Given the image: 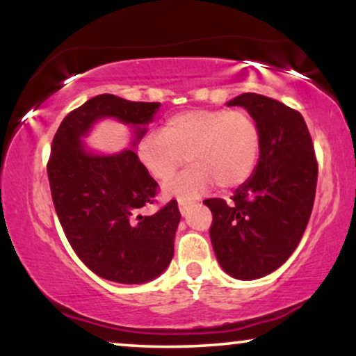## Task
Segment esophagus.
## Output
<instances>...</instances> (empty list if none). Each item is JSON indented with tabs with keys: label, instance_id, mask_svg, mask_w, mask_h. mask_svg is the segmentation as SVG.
<instances>
[{
	"label": "esophagus",
	"instance_id": "1",
	"mask_svg": "<svg viewBox=\"0 0 356 356\" xmlns=\"http://www.w3.org/2000/svg\"><path fill=\"white\" fill-rule=\"evenodd\" d=\"M188 207H189V202L188 201H183V199H178V209L179 212H181V216L188 212Z\"/></svg>",
	"mask_w": 356,
	"mask_h": 356
}]
</instances>
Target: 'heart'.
I'll list each match as a JSON object with an SVG mask.
<instances>
[{"label":"heart","mask_w":356,"mask_h":356,"mask_svg":"<svg viewBox=\"0 0 356 356\" xmlns=\"http://www.w3.org/2000/svg\"><path fill=\"white\" fill-rule=\"evenodd\" d=\"M259 145V128L245 111L194 108L168 116L162 133L144 134L138 157L159 183H168L186 157L191 167L163 191L189 199L207 191L212 183L220 189L245 183L256 168Z\"/></svg>","instance_id":"obj_1"}]
</instances>
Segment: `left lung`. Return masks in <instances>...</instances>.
I'll return each mask as SVG.
<instances>
[{
  "label": "left lung",
  "instance_id": "1",
  "mask_svg": "<svg viewBox=\"0 0 356 356\" xmlns=\"http://www.w3.org/2000/svg\"><path fill=\"white\" fill-rule=\"evenodd\" d=\"M228 106H243L259 128V160L233 193L232 204L206 199L211 241L218 264L238 280L269 275L296 250L313 211L318 162L298 111L246 92Z\"/></svg>",
  "mask_w": 356,
  "mask_h": 356
}]
</instances>
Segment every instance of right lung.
I'll return each instance as SVG.
<instances>
[{
	"instance_id": "1",
	"label": "right lung",
	"mask_w": 356,
	"mask_h": 356,
	"mask_svg": "<svg viewBox=\"0 0 356 356\" xmlns=\"http://www.w3.org/2000/svg\"><path fill=\"white\" fill-rule=\"evenodd\" d=\"M159 108V102L97 95L66 115L51 143L48 181L67 241L94 274L118 284L157 279L173 257L181 218L177 201L154 216L139 213L154 202L159 184L145 172L134 147ZM105 118L134 128L131 149L99 154L86 147L81 139Z\"/></svg>"
}]
</instances>
